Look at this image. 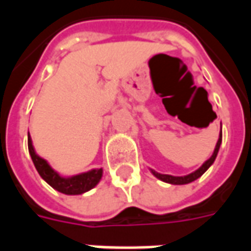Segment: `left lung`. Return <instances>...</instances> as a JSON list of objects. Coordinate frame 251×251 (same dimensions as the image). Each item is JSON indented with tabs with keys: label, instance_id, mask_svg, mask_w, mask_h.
I'll list each match as a JSON object with an SVG mask.
<instances>
[{
	"label": "left lung",
	"instance_id": "obj_1",
	"mask_svg": "<svg viewBox=\"0 0 251 251\" xmlns=\"http://www.w3.org/2000/svg\"><path fill=\"white\" fill-rule=\"evenodd\" d=\"M221 144H222V130L219 133V138H218V142H216V147L214 149V153H212V156H211L205 163H203V165L200 167L199 169H196L195 172L189 175H185V176H172V175H163V174H158L156 171H153L151 169V172H152L157 179H160L161 181H165V183H169V184H175V185H181V184H188V183H192L194 180L199 179L201 175L204 174L207 169L210 168L211 165L214 164L216 158V154L219 152V148H221Z\"/></svg>",
	"mask_w": 251,
	"mask_h": 251
}]
</instances>
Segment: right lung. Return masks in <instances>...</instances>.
<instances>
[{
  "mask_svg": "<svg viewBox=\"0 0 251 251\" xmlns=\"http://www.w3.org/2000/svg\"><path fill=\"white\" fill-rule=\"evenodd\" d=\"M28 149H29L30 157H32V161L35 164L39 175L46 180L48 184L51 185L52 188H55L62 194H84V192L94 188L102 179V175H103V169L102 168L91 169L88 172L75 175V176H71V177H62L56 171H53L51 168V165L47 163L44 158L37 156V153L35 152V148L32 145V138H30L29 134H28Z\"/></svg>",
  "mask_w": 251,
  "mask_h": 251,
  "instance_id": "right-lung-1",
  "label": "right lung"
}]
</instances>
